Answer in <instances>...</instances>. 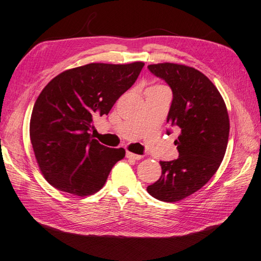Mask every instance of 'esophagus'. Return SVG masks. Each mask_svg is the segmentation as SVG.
I'll return each instance as SVG.
<instances>
[{
    "instance_id": "1",
    "label": "esophagus",
    "mask_w": 261,
    "mask_h": 261,
    "mask_svg": "<svg viewBox=\"0 0 261 261\" xmlns=\"http://www.w3.org/2000/svg\"><path fill=\"white\" fill-rule=\"evenodd\" d=\"M126 158H129V159H133V160H140L141 158H142V155H140V154H136V153H132V152H130V151H126Z\"/></svg>"
}]
</instances>
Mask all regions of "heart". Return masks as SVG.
<instances>
[{"label":"heart","mask_w":261,"mask_h":261,"mask_svg":"<svg viewBox=\"0 0 261 261\" xmlns=\"http://www.w3.org/2000/svg\"><path fill=\"white\" fill-rule=\"evenodd\" d=\"M156 87H159V86H156Z\"/></svg>","instance_id":"heart-1"}]
</instances>
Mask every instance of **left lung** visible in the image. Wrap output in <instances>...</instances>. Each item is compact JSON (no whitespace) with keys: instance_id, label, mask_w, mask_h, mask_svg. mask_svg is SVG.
<instances>
[{"instance_id":"obj_1","label":"left lung","mask_w":261,"mask_h":261,"mask_svg":"<svg viewBox=\"0 0 261 261\" xmlns=\"http://www.w3.org/2000/svg\"><path fill=\"white\" fill-rule=\"evenodd\" d=\"M148 69L172 90L167 121L179 130V156L160 161L161 177L147 191L160 201H180L201 189L220 167L230 129L227 107L215 84L195 68L166 62Z\"/></svg>"}]
</instances>
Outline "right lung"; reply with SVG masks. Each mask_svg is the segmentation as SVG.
I'll list each match as a JSON object with an SVG mask.
<instances>
[{
  "label": "right lung",
  "mask_w": 261,
  "mask_h": 261,
  "mask_svg": "<svg viewBox=\"0 0 261 261\" xmlns=\"http://www.w3.org/2000/svg\"><path fill=\"white\" fill-rule=\"evenodd\" d=\"M143 65L90 63L62 72L42 90L33 107L30 138L40 170L52 187L86 197L105 186L125 150L93 139V119L110 112Z\"/></svg>",
  "instance_id": "add662e5"
}]
</instances>
